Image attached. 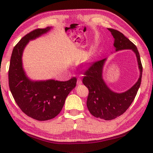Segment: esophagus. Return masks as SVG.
<instances>
[{
	"label": "esophagus",
	"instance_id": "1",
	"mask_svg": "<svg viewBox=\"0 0 153 153\" xmlns=\"http://www.w3.org/2000/svg\"><path fill=\"white\" fill-rule=\"evenodd\" d=\"M82 84V80L80 78H77V85H79Z\"/></svg>",
	"mask_w": 153,
	"mask_h": 153
}]
</instances>
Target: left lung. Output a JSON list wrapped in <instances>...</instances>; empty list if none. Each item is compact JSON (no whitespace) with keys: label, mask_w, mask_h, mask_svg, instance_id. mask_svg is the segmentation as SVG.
I'll list each match as a JSON object with an SVG mask.
<instances>
[{"label":"left lung","mask_w":153,"mask_h":153,"mask_svg":"<svg viewBox=\"0 0 153 153\" xmlns=\"http://www.w3.org/2000/svg\"><path fill=\"white\" fill-rule=\"evenodd\" d=\"M108 30L115 39L113 45L116 51L131 49L136 53L140 75L138 82L130 89L119 94L111 91L102 79V67L106 59L93 62L84 71L82 82L89 90L87 107L93 116L105 120H114L126 112L136 97L142 75L140 56L136 45L120 31L112 28H108Z\"/></svg>","instance_id":"8db88e82"}]
</instances>
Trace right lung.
<instances>
[{
  "label": "right lung",
  "mask_w": 153,
  "mask_h": 153,
  "mask_svg": "<svg viewBox=\"0 0 153 153\" xmlns=\"http://www.w3.org/2000/svg\"><path fill=\"white\" fill-rule=\"evenodd\" d=\"M50 29V27L38 28L24 36L13 48L9 69V88L15 101L25 115L38 121L55 117L77 82L76 77L66 82L53 79L32 82L25 76L22 61L25 45L29 40L35 39Z\"/></svg>",
  "instance_id": "right-lung-1"
}]
</instances>
